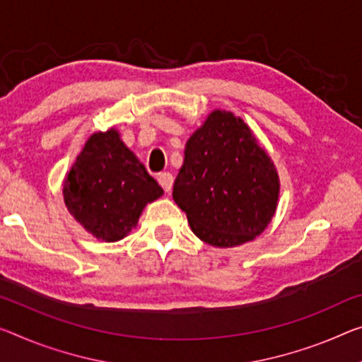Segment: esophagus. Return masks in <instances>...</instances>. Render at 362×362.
<instances>
[{
	"label": "esophagus",
	"instance_id": "34e87169",
	"mask_svg": "<svg viewBox=\"0 0 362 362\" xmlns=\"http://www.w3.org/2000/svg\"><path fill=\"white\" fill-rule=\"evenodd\" d=\"M173 181H175V177H173V175H171V173L158 175V182H160V186L163 187L165 192H170L171 191V187H173Z\"/></svg>",
	"mask_w": 362,
	"mask_h": 362
}]
</instances>
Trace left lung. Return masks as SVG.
<instances>
[{
  "label": "left lung",
  "instance_id": "obj_1",
  "mask_svg": "<svg viewBox=\"0 0 362 362\" xmlns=\"http://www.w3.org/2000/svg\"><path fill=\"white\" fill-rule=\"evenodd\" d=\"M278 192L275 166L249 126L220 110L187 141L173 186L194 235L215 247L259 236L275 214Z\"/></svg>",
  "mask_w": 362,
  "mask_h": 362
}]
</instances>
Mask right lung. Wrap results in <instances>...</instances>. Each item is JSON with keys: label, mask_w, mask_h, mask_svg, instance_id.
<instances>
[{"label": "right lung", "mask_w": 362, "mask_h": 362, "mask_svg": "<svg viewBox=\"0 0 362 362\" xmlns=\"http://www.w3.org/2000/svg\"><path fill=\"white\" fill-rule=\"evenodd\" d=\"M66 207L103 241L115 243L137 225L144 207L163 194L115 129L88 139L63 187Z\"/></svg>", "instance_id": "1"}]
</instances>
